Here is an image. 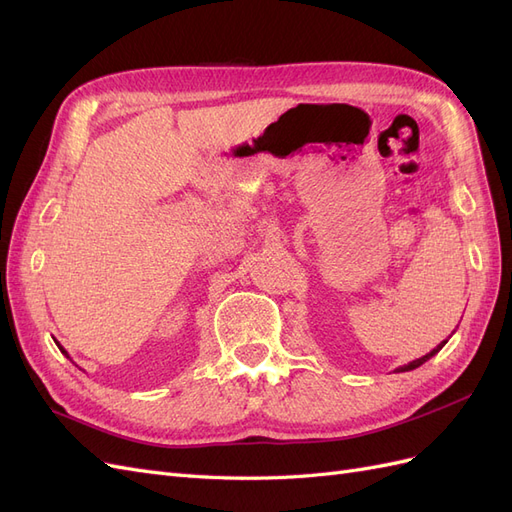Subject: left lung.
Listing matches in <instances>:
<instances>
[{"label":"left lung","mask_w":512,"mask_h":512,"mask_svg":"<svg viewBox=\"0 0 512 512\" xmlns=\"http://www.w3.org/2000/svg\"><path fill=\"white\" fill-rule=\"evenodd\" d=\"M446 342H442V344H438L436 348H433L431 352H427L425 356H421V359H416V361H412V363H408V365H401V367H397L395 371H412V369H416V367H421L425 361H429L431 356H436L440 350H442V346H444Z\"/></svg>","instance_id":"8db88e82"}]
</instances>
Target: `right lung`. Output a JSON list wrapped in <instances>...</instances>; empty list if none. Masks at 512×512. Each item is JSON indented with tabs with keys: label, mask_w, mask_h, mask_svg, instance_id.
I'll list each match as a JSON object with an SVG mask.
<instances>
[{
	"label": "right lung",
	"mask_w": 512,
	"mask_h": 512,
	"mask_svg": "<svg viewBox=\"0 0 512 512\" xmlns=\"http://www.w3.org/2000/svg\"><path fill=\"white\" fill-rule=\"evenodd\" d=\"M59 350H61V354H66L68 359H70V354H68V350H66V348H61V346H59ZM70 361H72V359H70Z\"/></svg>",
	"instance_id": "right-lung-1"
}]
</instances>
